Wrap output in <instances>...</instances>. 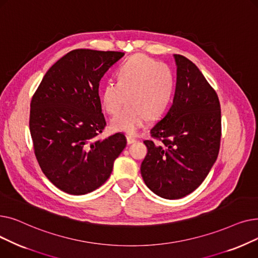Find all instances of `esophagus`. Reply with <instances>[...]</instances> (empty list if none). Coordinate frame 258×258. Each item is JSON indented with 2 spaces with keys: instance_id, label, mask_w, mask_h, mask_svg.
Here are the masks:
<instances>
[{
  "instance_id": "34e87169",
  "label": "esophagus",
  "mask_w": 258,
  "mask_h": 258,
  "mask_svg": "<svg viewBox=\"0 0 258 258\" xmlns=\"http://www.w3.org/2000/svg\"><path fill=\"white\" fill-rule=\"evenodd\" d=\"M137 141V139L136 138H134V137H131V136H127L126 137V142H127V144H132V143H135Z\"/></svg>"
}]
</instances>
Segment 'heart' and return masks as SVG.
Here are the masks:
<instances>
[{
    "label": "heart",
    "mask_w": 258,
    "mask_h": 258,
    "mask_svg": "<svg viewBox=\"0 0 258 258\" xmlns=\"http://www.w3.org/2000/svg\"><path fill=\"white\" fill-rule=\"evenodd\" d=\"M118 83L102 85L100 100L108 115H116L125 101L127 106L111 120L115 132L137 134L148 119L164 113L172 96L174 79L170 68L155 58L136 54L126 59L117 72Z\"/></svg>",
    "instance_id": "heart-1"
}]
</instances>
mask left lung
I'll list each match as a JSON object with an SVG mask.
<instances>
[{"mask_svg": "<svg viewBox=\"0 0 258 258\" xmlns=\"http://www.w3.org/2000/svg\"><path fill=\"white\" fill-rule=\"evenodd\" d=\"M177 84L168 111L145 140L141 175L153 192L175 200L203 183L218 158L222 136L218 94L199 68L174 54Z\"/></svg>", "mask_w": 258, "mask_h": 258, "instance_id": "1", "label": "left lung"}]
</instances>
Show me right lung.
<instances>
[{
	"label": "right lung",
	"instance_id": "right-lung-1",
	"mask_svg": "<svg viewBox=\"0 0 258 258\" xmlns=\"http://www.w3.org/2000/svg\"><path fill=\"white\" fill-rule=\"evenodd\" d=\"M123 52L76 49L45 74L30 103L29 127L36 160L49 181L75 196L100 187L126 145L115 134L96 139L106 125L99 81Z\"/></svg>",
	"mask_w": 258,
	"mask_h": 258
}]
</instances>
